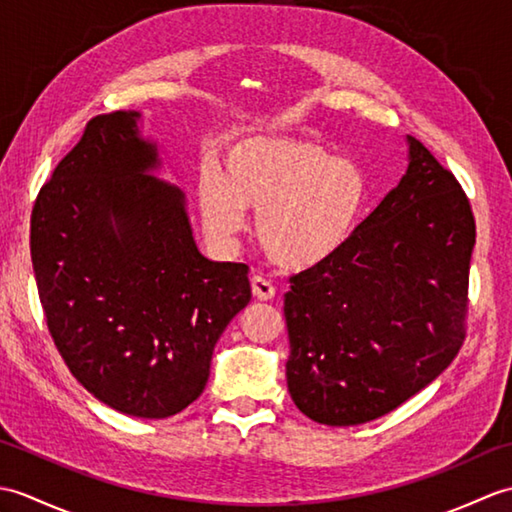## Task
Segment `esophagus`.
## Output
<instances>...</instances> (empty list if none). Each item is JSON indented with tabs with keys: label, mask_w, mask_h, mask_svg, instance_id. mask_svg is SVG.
I'll return each instance as SVG.
<instances>
[{
	"label": "esophagus",
	"mask_w": 512,
	"mask_h": 512,
	"mask_svg": "<svg viewBox=\"0 0 512 512\" xmlns=\"http://www.w3.org/2000/svg\"><path fill=\"white\" fill-rule=\"evenodd\" d=\"M250 288H253V297L259 299V301H270L275 297V286L270 284L268 279L259 277V275L250 279Z\"/></svg>",
	"instance_id": "1"
}]
</instances>
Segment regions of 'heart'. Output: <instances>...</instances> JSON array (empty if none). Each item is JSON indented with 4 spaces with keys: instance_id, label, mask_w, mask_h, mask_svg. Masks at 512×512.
Wrapping results in <instances>:
<instances>
[{
    "instance_id": "1",
    "label": "heart",
    "mask_w": 512,
    "mask_h": 512,
    "mask_svg": "<svg viewBox=\"0 0 512 512\" xmlns=\"http://www.w3.org/2000/svg\"><path fill=\"white\" fill-rule=\"evenodd\" d=\"M195 200L204 231L233 248L255 213V237L281 268L308 270L345 246L367 204L365 173L332 158L321 143L288 134L237 138L222 154V173L200 171Z\"/></svg>"
}]
</instances>
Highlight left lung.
<instances>
[{
    "label": "left lung",
    "mask_w": 512,
    "mask_h": 512,
    "mask_svg": "<svg viewBox=\"0 0 512 512\" xmlns=\"http://www.w3.org/2000/svg\"><path fill=\"white\" fill-rule=\"evenodd\" d=\"M398 187L345 246L290 277L288 391L301 413L352 427L394 411L451 365L464 341L475 246L469 198L407 136Z\"/></svg>",
    "instance_id": "8db88e82"
}]
</instances>
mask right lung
Here are the masks:
<instances>
[{
	"label": "right lung",
	"instance_id": "add662e5",
	"mask_svg": "<svg viewBox=\"0 0 512 512\" xmlns=\"http://www.w3.org/2000/svg\"><path fill=\"white\" fill-rule=\"evenodd\" d=\"M140 118H92L37 195L30 255L72 376L127 416L169 418L204 391L250 281L246 264L195 246L184 193L154 176L160 151Z\"/></svg>",
	"mask_w": 512,
	"mask_h": 512
}]
</instances>
